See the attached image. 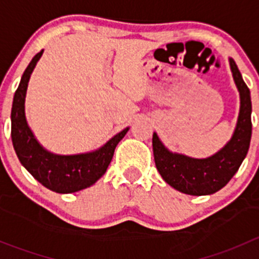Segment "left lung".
Listing matches in <instances>:
<instances>
[{
    "instance_id": "left-lung-1",
    "label": "left lung",
    "mask_w": 259,
    "mask_h": 259,
    "mask_svg": "<svg viewBox=\"0 0 259 259\" xmlns=\"http://www.w3.org/2000/svg\"><path fill=\"white\" fill-rule=\"evenodd\" d=\"M229 65L241 96V109L233 137L218 153L205 159L171 153L163 145L156 133L153 134L154 160L159 174L170 187L185 194L207 195L218 192L233 178L249 149L252 137L250 93L233 59H229Z\"/></svg>"
}]
</instances>
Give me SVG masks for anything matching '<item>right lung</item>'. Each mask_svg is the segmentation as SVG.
Returning <instances> with one entry per match:
<instances>
[{
	"instance_id": "right-lung-1",
	"label": "right lung",
	"mask_w": 259,
	"mask_h": 259,
	"mask_svg": "<svg viewBox=\"0 0 259 259\" xmlns=\"http://www.w3.org/2000/svg\"><path fill=\"white\" fill-rule=\"evenodd\" d=\"M44 50L33 56L26 67L14 96L11 110V138L18 160L44 187L56 193H75L90 187L105 174L114 151L129 127L111 138L91 153L57 155L44 149L33 137L25 116V98L28 80Z\"/></svg>"
}]
</instances>
